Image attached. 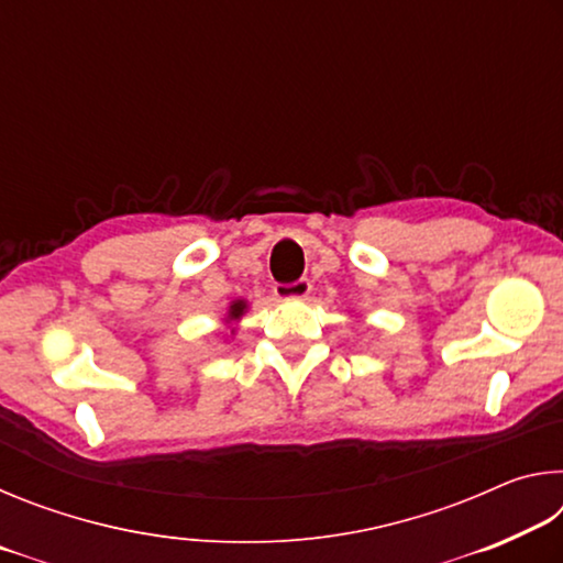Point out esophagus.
<instances>
[{
  "mask_svg": "<svg viewBox=\"0 0 563 563\" xmlns=\"http://www.w3.org/2000/svg\"><path fill=\"white\" fill-rule=\"evenodd\" d=\"M310 280L308 278H300L295 283H278L275 285V295H278L280 300H298V298H305V295L310 292Z\"/></svg>",
  "mask_w": 563,
  "mask_h": 563,
  "instance_id": "obj_1",
  "label": "esophagus"
}]
</instances>
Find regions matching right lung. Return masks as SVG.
I'll use <instances>...</instances> for the list:
<instances>
[{"instance_id":"add662e5","label":"right lung","mask_w":563,"mask_h":563,"mask_svg":"<svg viewBox=\"0 0 563 563\" xmlns=\"http://www.w3.org/2000/svg\"><path fill=\"white\" fill-rule=\"evenodd\" d=\"M247 310V302L245 300H233L231 305H228V318L225 322H233V320H241L245 316Z\"/></svg>"}]
</instances>
